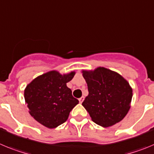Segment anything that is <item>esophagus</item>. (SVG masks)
Masks as SVG:
<instances>
[{"label": "esophagus", "instance_id": "34e87169", "mask_svg": "<svg viewBox=\"0 0 154 154\" xmlns=\"http://www.w3.org/2000/svg\"><path fill=\"white\" fill-rule=\"evenodd\" d=\"M84 97H81L80 98H79V101H80V103H82L83 101H84Z\"/></svg>", "mask_w": 154, "mask_h": 154}]
</instances>
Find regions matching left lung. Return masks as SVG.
<instances>
[{
  "label": "left lung",
  "mask_w": 154,
  "mask_h": 154,
  "mask_svg": "<svg viewBox=\"0 0 154 154\" xmlns=\"http://www.w3.org/2000/svg\"><path fill=\"white\" fill-rule=\"evenodd\" d=\"M89 94L82 103L94 123L103 127L124 118L131 107L132 88L124 77L114 71L98 67L83 71Z\"/></svg>",
  "instance_id": "obj_1"
}]
</instances>
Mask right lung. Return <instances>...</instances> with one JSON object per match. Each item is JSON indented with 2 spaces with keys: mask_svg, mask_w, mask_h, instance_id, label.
Segmentation results:
<instances>
[{
  "mask_svg": "<svg viewBox=\"0 0 154 154\" xmlns=\"http://www.w3.org/2000/svg\"><path fill=\"white\" fill-rule=\"evenodd\" d=\"M75 73L61 75L50 71L32 80L24 91L30 114L40 124L55 128L67 120L70 110L79 103L67 87Z\"/></svg>",
  "mask_w": 154,
  "mask_h": 154,
  "instance_id": "right-lung-1",
  "label": "right lung"
}]
</instances>
